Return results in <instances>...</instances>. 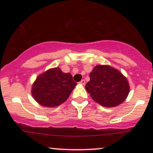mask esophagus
<instances>
[{"label": "esophagus", "mask_w": 153, "mask_h": 153, "mask_svg": "<svg viewBox=\"0 0 153 153\" xmlns=\"http://www.w3.org/2000/svg\"><path fill=\"white\" fill-rule=\"evenodd\" d=\"M79 83H80V84H81V85H85V80H81V81H80V82H79Z\"/></svg>", "instance_id": "34e87169"}]
</instances>
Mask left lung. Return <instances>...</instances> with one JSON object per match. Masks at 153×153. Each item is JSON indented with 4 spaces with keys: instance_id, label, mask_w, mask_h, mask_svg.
I'll list each match as a JSON object with an SVG mask.
<instances>
[{
    "instance_id": "1",
    "label": "left lung",
    "mask_w": 153,
    "mask_h": 153,
    "mask_svg": "<svg viewBox=\"0 0 153 153\" xmlns=\"http://www.w3.org/2000/svg\"><path fill=\"white\" fill-rule=\"evenodd\" d=\"M85 89L94 101L105 107H114L127 99L129 85L118 70L109 65H96L90 73Z\"/></svg>"
}]
</instances>
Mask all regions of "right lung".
Segmentation results:
<instances>
[{"label": "right lung", "mask_w": 153, "mask_h": 153, "mask_svg": "<svg viewBox=\"0 0 153 153\" xmlns=\"http://www.w3.org/2000/svg\"><path fill=\"white\" fill-rule=\"evenodd\" d=\"M76 85L71 73H63L59 68H52L36 78L31 94L42 106H58L68 99Z\"/></svg>", "instance_id": "1"}]
</instances>
